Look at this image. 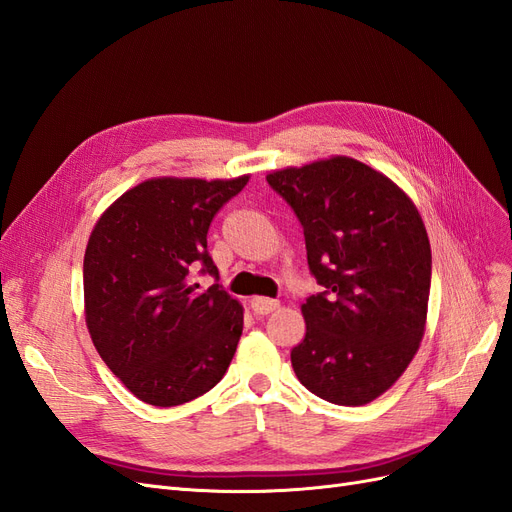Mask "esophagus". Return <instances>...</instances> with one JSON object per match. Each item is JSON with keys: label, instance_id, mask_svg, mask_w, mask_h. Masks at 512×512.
Returning a JSON list of instances; mask_svg holds the SVG:
<instances>
[{"label": "esophagus", "instance_id": "1", "mask_svg": "<svg viewBox=\"0 0 512 512\" xmlns=\"http://www.w3.org/2000/svg\"><path fill=\"white\" fill-rule=\"evenodd\" d=\"M250 307H252V312L256 316H267V314L275 312V309L280 307V303L273 301V299H267V297H252Z\"/></svg>", "mask_w": 512, "mask_h": 512}]
</instances>
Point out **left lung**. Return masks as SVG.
<instances>
[{
  "label": "left lung",
  "instance_id": "1",
  "mask_svg": "<svg viewBox=\"0 0 512 512\" xmlns=\"http://www.w3.org/2000/svg\"><path fill=\"white\" fill-rule=\"evenodd\" d=\"M297 213L307 265L324 288L303 305L292 369L314 395L365 406L404 374L427 327L429 237L412 198L348 156L267 175Z\"/></svg>",
  "mask_w": 512,
  "mask_h": 512
}]
</instances>
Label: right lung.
<instances>
[{
  "instance_id": "add662e5",
  "label": "right lung",
  "mask_w": 512,
  "mask_h": 512,
  "mask_svg": "<svg viewBox=\"0 0 512 512\" xmlns=\"http://www.w3.org/2000/svg\"><path fill=\"white\" fill-rule=\"evenodd\" d=\"M250 175L153 177L123 192L91 230L83 260L85 322L102 361L145 404L181 406L211 391L235 356L243 305L190 275H218L213 215Z\"/></svg>"
}]
</instances>
